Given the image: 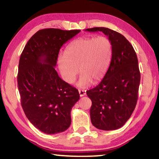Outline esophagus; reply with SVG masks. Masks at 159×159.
<instances>
[{
	"mask_svg": "<svg viewBox=\"0 0 159 159\" xmlns=\"http://www.w3.org/2000/svg\"><path fill=\"white\" fill-rule=\"evenodd\" d=\"M79 93L80 96V97H83V96L85 95L86 90H79Z\"/></svg>",
	"mask_w": 159,
	"mask_h": 159,
	"instance_id": "34e87169",
	"label": "esophagus"
}]
</instances>
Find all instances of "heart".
I'll list each match as a JSON object with an SVG mask.
<instances>
[{
    "label": "heart",
    "mask_w": 159,
    "mask_h": 159,
    "mask_svg": "<svg viewBox=\"0 0 159 159\" xmlns=\"http://www.w3.org/2000/svg\"><path fill=\"white\" fill-rule=\"evenodd\" d=\"M112 43L108 38L83 37L72 41L65 53L58 56V66L63 80L72 83L78 72H81L78 87L85 88L92 81L98 83L103 79L111 63ZM79 69H77V67Z\"/></svg>",
    "instance_id": "1"
}]
</instances>
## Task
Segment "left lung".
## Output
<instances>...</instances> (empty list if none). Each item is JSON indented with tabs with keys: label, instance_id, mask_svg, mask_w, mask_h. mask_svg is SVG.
I'll return each mask as SVG.
<instances>
[{
	"label": "left lung",
	"instance_id": "left-lung-1",
	"mask_svg": "<svg viewBox=\"0 0 159 159\" xmlns=\"http://www.w3.org/2000/svg\"><path fill=\"white\" fill-rule=\"evenodd\" d=\"M85 31L103 32L113 46L111 63L104 79L86 92L92 101L91 122L99 130H116L130 118L138 101L140 72L136 52L130 43L118 32L105 27Z\"/></svg>",
	"mask_w": 159,
	"mask_h": 159
}]
</instances>
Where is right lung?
<instances>
[{
  "mask_svg": "<svg viewBox=\"0 0 159 159\" xmlns=\"http://www.w3.org/2000/svg\"><path fill=\"white\" fill-rule=\"evenodd\" d=\"M80 31L41 29L21 54L17 85L21 107L29 121L45 134L69 128L71 109L80 98L76 88L61 80L55 69L61 47Z\"/></svg>",
  "mask_w": 159,
  "mask_h": 159,
  "instance_id": "obj_1",
  "label": "right lung"
}]
</instances>
